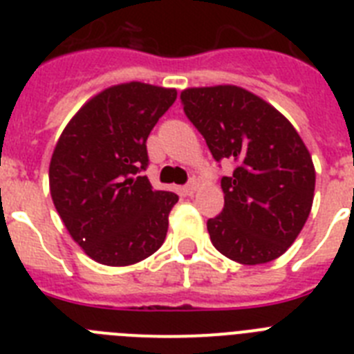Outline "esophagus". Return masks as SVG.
I'll use <instances>...</instances> for the list:
<instances>
[{
    "label": "esophagus",
    "mask_w": 354,
    "mask_h": 354,
    "mask_svg": "<svg viewBox=\"0 0 354 354\" xmlns=\"http://www.w3.org/2000/svg\"><path fill=\"white\" fill-rule=\"evenodd\" d=\"M196 189H198V180L196 179H192L189 183L184 186V193H186L187 196H193L196 193Z\"/></svg>",
    "instance_id": "obj_1"
}]
</instances>
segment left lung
I'll return each mask as SVG.
<instances>
[{"mask_svg":"<svg viewBox=\"0 0 354 354\" xmlns=\"http://www.w3.org/2000/svg\"><path fill=\"white\" fill-rule=\"evenodd\" d=\"M180 101L212 158L236 162L221 179L223 211L207 221L214 248L245 266L283 255L314 202L315 168L298 131L274 106L236 84L186 88Z\"/></svg>","mask_w":354,"mask_h":354,"instance_id":"left-lung-1","label":"left lung"}]
</instances>
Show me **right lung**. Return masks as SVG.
I'll list each match as a JSON object with an SVG mask.
<instances>
[{
    "label": "right lung",
    "mask_w": 354,
    "mask_h": 354,
    "mask_svg": "<svg viewBox=\"0 0 354 354\" xmlns=\"http://www.w3.org/2000/svg\"><path fill=\"white\" fill-rule=\"evenodd\" d=\"M177 90L113 84L68 120L49 162V192L67 232L99 264L143 261L167 237L179 196L152 189L145 175L147 138Z\"/></svg>",
    "instance_id": "obj_1"
}]
</instances>
